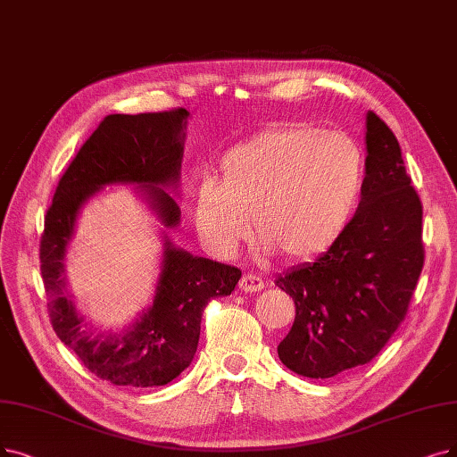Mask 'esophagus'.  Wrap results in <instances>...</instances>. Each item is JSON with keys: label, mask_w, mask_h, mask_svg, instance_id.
<instances>
[{"label": "esophagus", "mask_w": 457, "mask_h": 457, "mask_svg": "<svg viewBox=\"0 0 457 457\" xmlns=\"http://www.w3.org/2000/svg\"><path fill=\"white\" fill-rule=\"evenodd\" d=\"M264 288L262 278H259L257 273H244V278L240 279V290L244 292H257Z\"/></svg>", "instance_id": "34e87169"}]
</instances>
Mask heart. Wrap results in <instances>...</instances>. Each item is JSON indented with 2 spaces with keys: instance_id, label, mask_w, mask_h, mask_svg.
Returning <instances> with one entry per match:
<instances>
[{
  "instance_id": "obj_1",
  "label": "heart",
  "mask_w": 457,
  "mask_h": 457,
  "mask_svg": "<svg viewBox=\"0 0 457 457\" xmlns=\"http://www.w3.org/2000/svg\"><path fill=\"white\" fill-rule=\"evenodd\" d=\"M363 181L366 157L351 135L285 123L223 155L219 178L196 191L195 225L213 251L228 254L247 238L251 213L264 253L309 259L341 238Z\"/></svg>"
}]
</instances>
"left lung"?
<instances>
[{
  "mask_svg": "<svg viewBox=\"0 0 457 457\" xmlns=\"http://www.w3.org/2000/svg\"><path fill=\"white\" fill-rule=\"evenodd\" d=\"M366 150L361 200L341 238L276 278L296 305L278 354L302 377L370 363L403 322L424 268L422 203L395 135L375 112L366 116Z\"/></svg>",
  "mask_w": 457,
  "mask_h": 457,
  "instance_id": "1",
  "label": "left lung"
}]
</instances>
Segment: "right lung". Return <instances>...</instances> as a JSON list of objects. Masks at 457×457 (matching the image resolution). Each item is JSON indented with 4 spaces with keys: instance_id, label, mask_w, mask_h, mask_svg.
Returning <instances> with one entry per match:
<instances>
[{
    "instance_id": "1",
    "label": "right lung",
    "mask_w": 457,
    "mask_h": 457,
    "mask_svg": "<svg viewBox=\"0 0 457 457\" xmlns=\"http://www.w3.org/2000/svg\"><path fill=\"white\" fill-rule=\"evenodd\" d=\"M189 112L111 114L94 131L62 176L45 217L39 259L54 332L84 366L116 386L169 385L189 368L210 300L228 296L242 271L193 257L165 236L154 303L121 332H101L77 312L65 281V253L80 208L111 184H135L161 223L174 228L179 206L167 191L179 187Z\"/></svg>"
}]
</instances>
